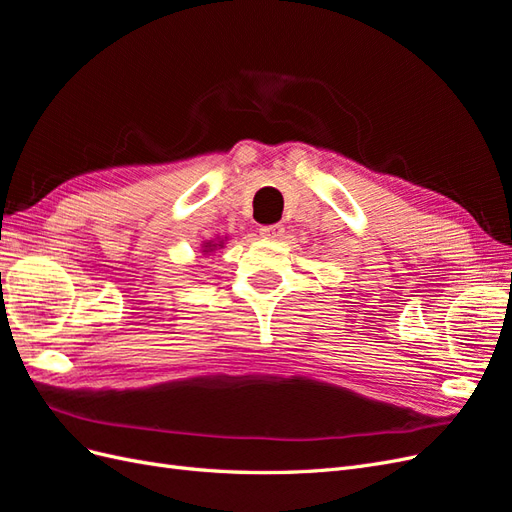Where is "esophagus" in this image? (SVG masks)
<instances>
[{"instance_id":"obj_1","label":"esophagus","mask_w":512,"mask_h":512,"mask_svg":"<svg viewBox=\"0 0 512 512\" xmlns=\"http://www.w3.org/2000/svg\"><path fill=\"white\" fill-rule=\"evenodd\" d=\"M260 235L265 239H280L284 235V226L282 224H271V226H262Z\"/></svg>"}]
</instances>
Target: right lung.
Listing matches in <instances>:
<instances>
[{"label":"right lung","instance_id":"obj_1","mask_svg":"<svg viewBox=\"0 0 512 512\" xmlns=\"http://www.w3.org/2000/svg\"><path fill=\"white\" fill-rule=\"evenodd\" d=\"M222 245H224V239H222V241H207V243L203 245V247H205L203 252L209 254V252H213V250H218V247H222Z\"/></svg>","mask_w":512,"mask_h":512}]
</instances>
